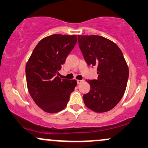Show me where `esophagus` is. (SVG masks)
I'll list each match as a JSON object with an SVG mask.
<instances>
[{
	"label": "esophagus",
	"mask_w": 148,
	"mask_h": 148,
	"mask_svg": "<svg viewBox=\"0 0 148 148\" xmlns=\"http://www.w3.org/2000/svg\"><path fill=\"white\" fill-rule=\"evenodd\" d=\"M84 82V80H77V84H81L82 83Z\"/></svg>",
	"instance_id": "esophagus-1"
}]
</instances>
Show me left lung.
<instances>
[{"mask_svg":"<svg viewBox=\"0 0 148 148\" xmlns=\"http://www.w3.org/2000/svg\"><path fill=\"white\" fill-rule=\"evenodd\" d=\"M79 48L91 67H97V79L86 80L90 90L84 95L86 106L103 113L120 102L127 88L129 68L123 53L114 42L99 35H78Z\"/></svg>","mask_w":148,"mask_h":148,"instance_id":"8db88e82","label":"left lung"}]
</instances>
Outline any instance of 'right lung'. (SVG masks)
I'll list each match as a JSON object with an SVG mask.
<instances>
[{"instance_id":"obj_1","label":"right lung","mask_w":148,"mask_h":148,"mask_svg":"<svg viewBox=\"0 0 148 148\" xmlns=\"http://www.w3.org/2000/svg\"><path fill=\"white\" fill-rule=\"evenodd\" d=\"M77 42V35L55 34L46 37L34 49L25 66L27 87L33 101L49 113L62 111L77 85L61 79L58 71Z\"/></svg>"}]
</instances>
